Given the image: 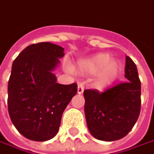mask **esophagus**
<instances>
[{
	"instance_id": "1",
	"label": "esophagus",
	"mask_w": 154,
	"mask_h": 154,
	"mask_svg": "<svg viewBox=\"0 0 154 154\" xmlns=\"http://www.w3.org/2000/svg\"><path fill=\"white\" fill-rule=\"evenodd\" d=\"M84 90H85L84 85H81V84H79L78 86H77V93H78V94H82V93L84 92Z\"/></svg>"
}]
</instances>
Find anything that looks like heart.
Segmentation results:
<instances>
[{"instance_id": "b5f03b06", "label": "heart", "mask_w": 154, "mask_h": 154, "mask_svg": "<svg viewBox=\"0 0 154 154\" xmlns=\"http://www.w3.org/2000/svg\"><path fill=\"white\" fill-rule=\"evenodd\" d=\"M111 57L108 54L100 53L81 61L78 63V69L81 73L93 74L97 72V85L104 86L112 82L117 77L120 65L116 61H110Z\"/></svg>"}]
</instances>
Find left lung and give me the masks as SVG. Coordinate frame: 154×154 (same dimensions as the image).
I'll list each match as a JSON object with an SVG mask.
<instances>
[{"label": "left lung", "mask_w": 154, "mask_h": 154, "mask_svg": "<svg viewBox=\"0 0 154 154\" xmlns=\"http://www.w3.org/2000/svg\"><path fill=\"white\" fill-rule=\"evenodd\" d=\"M126 81L103 92L84 91L85 113L89 131L99 140L114 141L126 136L137 122L141 107V84L137 66L125 57Z\"/></svg>", "instance_id": "obj_1"}]
</instances>
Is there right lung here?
Masks as SVG:
<instances>
[{
  "mask_svg": "<svg viewBox=\"0 0 154 154\" xmlns=\"http://www.w3.org/2000/svg\"><path fill=\"white\" fill-rule=\"evenodd\" d=\"M64 49L50 42L34 43L14 59L8 85L11 121L25 138L46 141L56 136L63 111L77 94V85L57 83L52 70Z\"/></svg>",
  "mask_w": 154,
  "mask_h": 154,
  "instance_id": "obj_1",
  "label": "right lung"
}]
</instances>
